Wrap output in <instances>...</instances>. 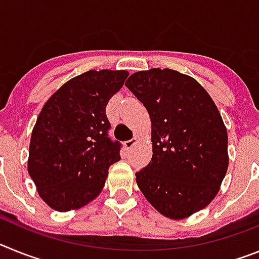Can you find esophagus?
<instances>
[{
    "instance_id": "34e87169",
    "label": "esophagus",
    "mask_w": 259,
    "mask_h": 259,
    "mask_svg": "<svg viewBox=\"0 0 259 259\" xmlns=\"http://www.w3.org/2000/svg\"><path fill=\"white\" fill-rule=\"evenodd\" d=\"M137 137H134V139H131V140H127V141H124V148L125 149H131L132 146L135 145V144L137 143Z\"/></svg>"
}]
</instances>
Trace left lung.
Segmentation results:
<instances>
[{"label": "left lung", "instance_id": "1", "mask_svg": "<svg viewBox=\"0 0 259 259\" xmlns=\"http://www.w3.org/2000/svg\"><path fill=\"white\" fill-rule=\"evenodd\" d=\"M127 87L152 120V161L136 183L157 211L184 219L206 207L228 168L227 130L197 80L170 68L128 77Z\"/></svg>", "mask_w": 259, "mask_h": 259}]
</instances>
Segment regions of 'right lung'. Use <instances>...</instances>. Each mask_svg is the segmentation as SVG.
I'll return each mask as SVG.
<instances>
[{
    "label": "right lung",
    "mask_w": 259,
    "mask_h": 259,
    "mask_svg": "<svg viewBox=\"0 0 259 259\" xmlns=\"http://www.w3.org/2000/svg\"><path fill=\"white\" fill-rule=\"evenodd\" d=\"M127 76L124 70L87 71L63 84L38 114L28 172L52 209H80L101 193L109 167L120 159V144L107 134L106 105Z\"/></svg>",
    "instance_id": "obj_1"
}]
</instances>
